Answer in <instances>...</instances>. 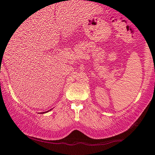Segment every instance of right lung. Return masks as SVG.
<instances>
[{
	"label": "right lung",
	"instance_id": "right-lung-1",
	"mask_svg": "<svg viewBox=\"0 0 155 155\" xmlns=\"http://www.w3.org/2000/svg\"><path fill=\"white\" fill-rule=\"evenodd\" d=\"M52 109H51L50 110H48V111H45V112H41V113H38V114H44V113H46V112H48L49 111H51V110Z\"/></svg>",
	"mask_w": 155,
	"mask_h": 155
}]
</instances>
